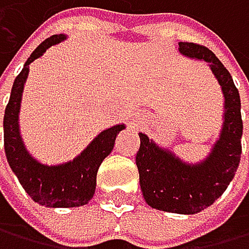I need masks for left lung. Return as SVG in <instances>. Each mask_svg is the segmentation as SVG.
I'll use <instances>...</instances> for the list:
<instances>
[{
  "instance_id": "left-lung-1",
  "label": "left lung",
  "mask_w": 249,
  "mask_h": 249,
  "mask_svg": "<svg viewBox=\"0 0 249 249\" xmlns=\"http://www.w3.org/2000/svg\"><path fill=\"white\" fill-rule=\"evenodd\" d=\"M179 52L207 61L220 84L225 96V121L220 138L202 163L187 165L141 133L136 165L143 199L151 208L195 214L214 203L234 178L242 155L243 124L239 90L216 54L195 42H179Z\"/></svg>"
}]
</instances>
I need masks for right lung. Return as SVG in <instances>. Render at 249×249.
<instances>
[{
    "instance_id": "obj_1",
    "label": "right lung",
    "mask_w": 249,
    "mask_h": 249,
    "mask_svg": "<svg viewBox=\"0 0 249 249\" xmlns=\"http://www.w3.org/2000/svg\"><path fill=\"white\" fill-rule=\"evenodd\" d=\"M64 38V35H53L35 49L13 82L4 113V150L10 168L35 202L52 208H71L89 203L96 188L98 168L111 153L118 133L125 128L124 125H114L104 130L76 159L62 165H42L29 155L18 127L21 96L29 74V64L42 56L49 47L61 42Z\"/></svg>"
}]
</instances>
